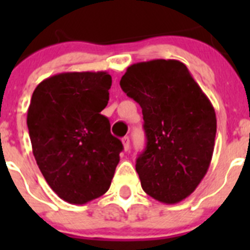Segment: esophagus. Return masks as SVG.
<instances>
[{"label":"esophagus","mask_w":250,"mask_h":250,"mask_svg":"<svg viewBox=\"0 0 250 250\" xmlns=\"http://www.w3.org/2000/svg\"><path fill=\"white\" fill-rule=\"evenodd\" d=\"M121 143H123V145H124V150H125V151H127V150L130 149V139H129V136H125V138L121 139Z\"/></svg>","instance_id":"34e87169"}]
</instances>
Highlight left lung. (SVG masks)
I'll return each instance as SVG.
<instances>
[{
    "label": "left lung",
    "instance_id": "obj_1",
    "mask_svg": "<svg viewBox=\"0 0 250 250\" xmlns=\"http://www.w3.org/2000/svg\"><path fill=\"white\" fill-rule=\"evenodd\" d=\"M120 86L143 109L146 147L135 165L143 190L165 204L182 202L210 165L216 134L210 100L178 60L134 63Z\"/></svg>",
    "mask_w": 250,
    "mask_h": 250
}]
</instances>
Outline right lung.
Listing matches in <instances>:
<instances>
[{"mask_svg": "<svg viewBox=\"0 0 250 250\" xmlns=\"http://www.w3.org/2000/svg\"><path fill=\"white\" fill-rule=\"evenodd\" d=\"M106 71L62 72L35 89L27 111L32 152L57 195L83 205L109 190L123 144L110 132Z\"/></svg>", "mask_w": 250, "mask_h": 250, "instance_id": "obj_1", "label": "right lung"}]
</instances>
